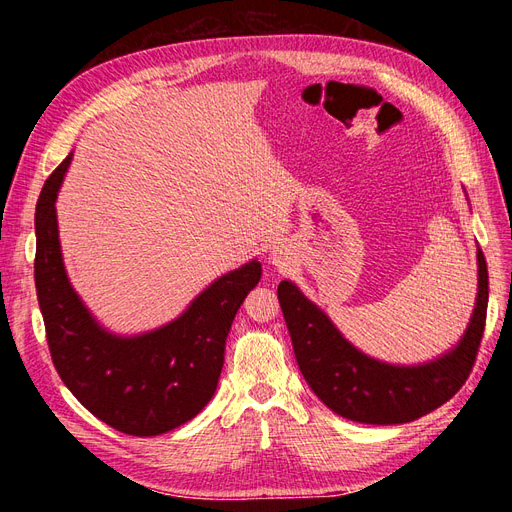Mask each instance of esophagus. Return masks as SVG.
Returning a JSON list of instances; mask_svg holds the SVG:
<instances>
[{
    "instance_id": "obj_1",
    "label": "esophagus",
    "mask_w": 512,
    "mask_h": 512,
    "mask_svg": "<svg viewBox=\"0 0 512 512\" xmlns=\"http://www.w3.org/2000/svg\"><path fill=\"white\" fill-rule=\"evenodd\" d=\"M288 247L282 243V245H275L273 247V252H271V262H273V265H277V267H280V265H286V262H288Z\"/></svg>"
}]
</instances>
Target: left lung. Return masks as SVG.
I'll return each mask as SVG.
<instances>
[{
  "label": "left lung",
  "instance_id": "1",
  "mask_svg": "<svg viewBox=\"0 0 512 512\" xmlns=\"http://www.w3.org/2000/svg\"><path fill=\"white\" fill-rule=\"evenodd\" d=\"M476 262L478 290L466 333L438 359L418 365L384 363L354 348L297 284L284 280L277 299L309 389L335 414L367 425L410 423L446 404L468 380L485 331L489 275L480 247Z\"/></svg>",
  "mask_w": 512,
  "mask_h": 512
}]
</instances>
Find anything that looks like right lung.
Returning <instances> with one entry per match:
<instances>
[{
  "instance_id": "1",
  "label": "right lung",
  "mask_w": 512,
  "mask_h": 512,
  "mask_svg": "<svg viewBox=\"0 0 512 512\" xmlns=\"http://www.w3.org/2000/svg\"><path fill=\"white\" fill-rule=\"evenodd\" d=\"M72 153L46 179L36 205V292L59 378L81 404L121 433L160 436L192 421L218 389L226 337L262 275L254 258L211 282L162 327L117 335L72 288L61 256L55 200Z\"/></svg>"
}]
</instances>
